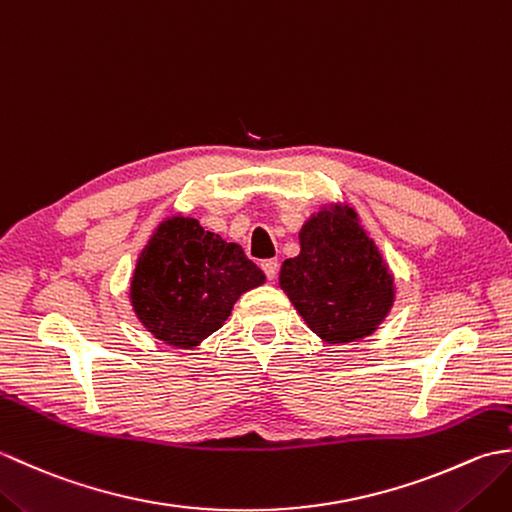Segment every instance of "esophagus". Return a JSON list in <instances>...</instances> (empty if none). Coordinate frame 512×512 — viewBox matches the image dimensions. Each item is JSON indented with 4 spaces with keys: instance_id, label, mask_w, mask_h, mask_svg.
I'll list each match as a JSON object with an SVG mask.
<instances>
[{
    "instance_id": "obj_1",
    "label": "esophagus",
    "mask_w": 512,
    "mask_h": 512,
    "mask_svg": "<svg viewBox=\"0 0 512 512\" xmlns=\"http://www.w3.org/2000/svg\"><path fill=\"white\" fill-rule=\"evenodd\" d=\"M262 268H264V273H266L268 281H275V279H277V268H279L277 259H264Z\"/></svg>"
}]
</instances>
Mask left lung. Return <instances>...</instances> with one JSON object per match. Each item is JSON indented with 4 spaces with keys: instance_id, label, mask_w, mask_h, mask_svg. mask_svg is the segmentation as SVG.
<instances>
[{
    "instance_id": "obj_1",
    "label": "left lung",
    "mask_w": 512,
    "mask_h": 512,
    "mask_svg": "<svg viewBox=\"0 0 512 512\" xmlns=\"http://www.w3.org/2000/svg\"><path fill=\"white\" fill-rule=\"evenodd\" d=\"M301 250L279 270L301 319L325 343L372 336L396 301V281L354 206L323 204L299 231Z\"/></svg>"
}]
</instances>
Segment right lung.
Masks as SVG:
<instances>
[{"label": "right lung", "mask_w": 512, "mask_h": 512, "mask_svg": "<svg viewBox=\"0 0 512 512\" xmlns=\"http://www.w3.org/2000/svg\"><path fill=\"white\" fill-rule=\"evenodd\" d=\"M266 275L244 248L204 231L195 217H165L129 279V303L140 325L158 341L193 350L220 330L244 292Z\"/></svg>", "instance_id": "add662e5"}]
</instances>
